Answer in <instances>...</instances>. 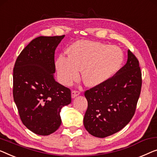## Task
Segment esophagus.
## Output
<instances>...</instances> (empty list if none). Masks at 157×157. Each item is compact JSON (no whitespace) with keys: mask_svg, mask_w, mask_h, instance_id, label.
<instances>
[{"mask_svg":"<svg viewBox=\"0 0 157 157\" xmlns=\"http://www.w3.org/2000/svg\"><path fill=\"white\" fill-rule=\"evenodd\" d=\"M80 94V92L78 91V90H72L71 91V98H74L76 96H78Z\"/></svg>","mask_w":157,"mask_h":157,"instance_id":"obj_1","label":"esophagus"}]
</instances>
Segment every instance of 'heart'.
Wrapping results in <instances>:
<instances>
[{"instance_id":"b5f03b06","label":"heart","mask_w":157,"mask_h":157,"mask_svg":"<svg viewBox=\"0 0 157 157\" xmlns=\"http://www.w3.org/2000/svg\"><path fill=\"white\" fill-rule=\"evenodd\" d=\"M69 55H60L56 61L58 76L63 84L69 86L79 77L88 87L105 83L119 71L124 61L119 47L103 43L81 40L69 48Z\"/></svg>"}]
</instances>
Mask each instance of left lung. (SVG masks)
Listing matches in <instances>:
<instances>
[{
	"instance_id": "1",
	"label": "left lung",
	"mask_w": 157,
	"mask_h": 157,
	"mask_svg": "<svg viewBox=\"0 0 157 157\" xmlns=\"http://www.w3.org/2000/svg\"><path fill=\"white\" fill-rule=\"evenodd\" d=\"M141 87L139 61L129 49L123 67L108 81L85 92L88 108L83 124L86 130L100 138L121 130L134 116Z\"/></svg>"
}]
</instances>
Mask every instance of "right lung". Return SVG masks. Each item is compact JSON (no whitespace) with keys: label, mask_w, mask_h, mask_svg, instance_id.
Segmentation results:
<instances>
[{"label":"right lung","mask_w":157,"mask_h":157,"mask_svg":"<svg viewBox=\"0 0 157 157\" xmlns=\"http://www.w3.org/2000/svg\"><path fill=\"white\" fill-rule=\"evenodd\" d=\"M64 36H40L32 40L13 69V98L20 119L39 135H49L59 128L61 110L71 102L69 88L54 77V53Z\"/></svg>","instance_id":"add662e5"}]
</instances>
